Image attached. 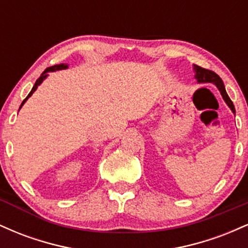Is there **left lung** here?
Instances as JSON below:
<instances>
[{
	"instance_id": "8db88e82",
	"label": "left lung",
	"mask_w": 248,
	"mask_h": 248,
	"mask_svg": "<svg viewBox=\"0 0 248 248\" xmlns=\"http://www.w3.org/2000/svg\"><path fill=\"white\" fill-rule=\"evenodd\" d=\"M193 70H195V73H196L195 78L197 79L198 82H212V84H215L216 86L218 87V90L220 91V94L223 96L225 102L227 104V106L231 108L232 112L235 114L234 105H233V102L231 99H230V96L227 95L226 90H225V86H224V82L221 80L220 77H219L217 73L213 72V71L203 69V67L198 66V65H193Z\"/></svg>"
}]
</instances>
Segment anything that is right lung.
Wrapping results in <instances>:
<instances>
[{
	"label": "right lung",
	"instance_id": "add662e5",
	"mask_svg": "<svg viewBox=\"0 0 248 248\" xmlns=\"http://www.w3.org/2000/svg\"><path fill=\"white\" fill-rule=\"evenodd\" d=\"M65 69H67V65H66V64H59V65H55V66H51V67H47V69H46V70H45V71H44V72H43V73H42V75H41V77H39V78H38V79H37V80H36V82H35V85H33L32 90H31V92L29 93V94H28V96H27V98H25V99H24V100H23V102H22V104H21V107H22V106H23V105H24V102L28 100V98H30V96H31V95H32V93H33V92H35V91L37 90V87H38V86H39V85H41V84H42V82H43V80H44V79H45V78H46V77H47V72H53V71H57V70H65ZM21 107H19V108H21Z\"/></svg>",
	"mask_w": 248,
	"mask_h": 248
}]
</instances>
